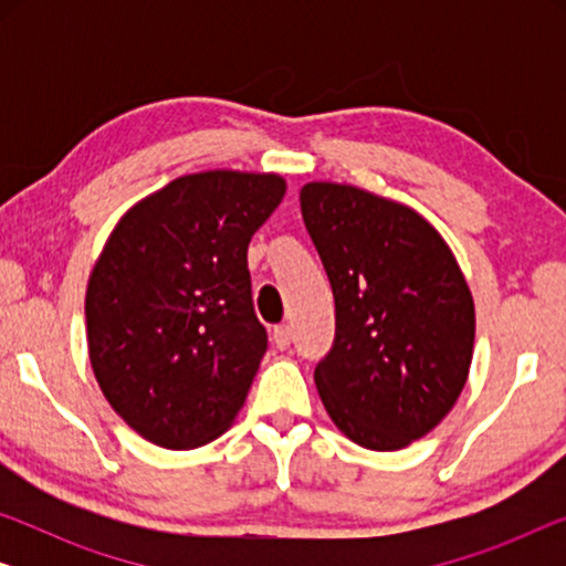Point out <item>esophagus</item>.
I'll return each mask as SVG.
<instances>
[{"label": "esophagus", "instance_id": "34e87169", "mask_svg": "<svg viewBox=\"0 0 566 566\" xmlns=\"http://www.w3.org/2000/svg\"><path fill=\"white\" fill-rule=\"evenodd\" d=\"M273 343L277 350H285V347L291 345V327L289 324H277V327L273 329Z\"/></svg>", "mask_w": 566, "mask_h": 566}]
</instances>
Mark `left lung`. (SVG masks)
<instances>
[{
  "label": "left lung",
  "mask_w": 566,
  "mask_h": 566,
  "mask_svg": "<svg viewBox=\"0 0 566 566\" xmlns=\"http://www.w3.org/2000/svg\"><path fill=\"white\" fill-rule=\"evenodd\" d=\"M301 213L335 293V345L314 370L322 405L370 451H399L467 386L476 314L451 247L397 200L306 182Z\"/></svg>",
  "instance_id": "obj_1"
}]
</instances>
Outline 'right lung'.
<instances>
[{
	"label": "right lung",
	"mask_w": 566,
	"mask_h": 566,
	"mask_svg": "<svg viewBox=\"0 0 566 566\" xmlns=\"http://www.w3.org/2000/svg\"><path fill=\"white\" fill-rule=\"evenodd\" d=\"M283 196L275 172L182 175L107 237L84 296L90 363L107 405L149 443L206 446L242 409L268 350L247 247Z\"/></svg>",
	"instance_id": "add662e5"
}]
</instances>
